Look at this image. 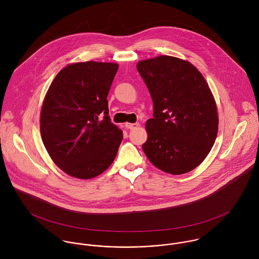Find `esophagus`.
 <instances>
[{
	"label": "esophagus",
	"instance_id": "1",
	"mask_svg": "<svg viewBox=\"0 0 259 259\" xmlns=\"http://www.w3.org/2000/svg\"><path fill=\"white\" fill-rule=\"evenodd\" d=\"M124 126H125L127 130H134V128H136V127H138V126H139V123H138V122H136V123H130V122H126V123L124 124Z\"/></svg>",
	"mask_w": 259,
	"mask_h": 259
}]
</instances>
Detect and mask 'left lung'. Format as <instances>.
Masks as SVG:
<instances>
[{"label":"left lung","instance_id":"obj_1","mask_svg":"<svg viewBox=\"0 0 259 259\" xmlns=\"http://www.w3.org/2000/svg\"><path fill=\"white\" fill-rule=\"evenodd\" d=\"M137 68L153 103V117L146 123V155L170 175L194 169L219 131L218 108L206 80L193 65L170 56L141 61Z\"/></svg>","mask_w":259,"mask_h":259}]
</instances>
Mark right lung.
Returning <instances> with one entry per match:
<instances>
[{"instance_id": "right-lung-1", "label": "right lung", "mask_w": 259, "mask_h": 259, "mask_svg": "<svg viewBox=\"0 0 259 259\" xmlns=\"http://www.w3.org/2000/svg\"><path fill=\"white\" fill-rule=\"evenodd\" d=\"M118 65L84 62L64 68L42 103L41 140L54 162L66 174L89 180L115 158L122 132L111 121L108 95Z\"/></svg>"}]
</instances>
